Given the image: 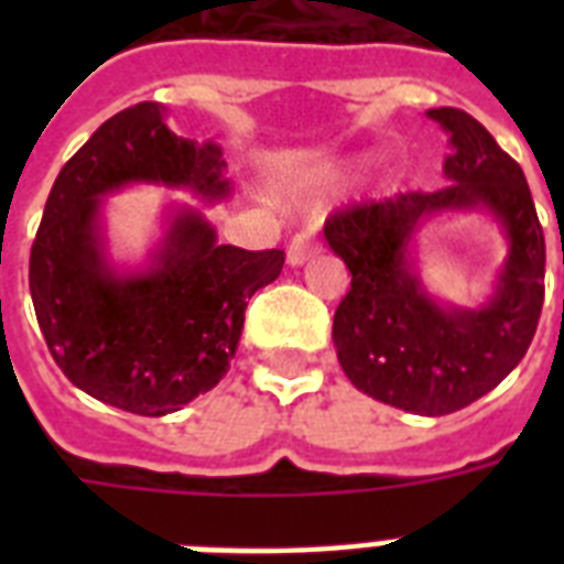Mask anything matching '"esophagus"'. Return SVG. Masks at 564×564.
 Listing matches in <instances>:
<instances>
[{"label":"esophagus","mask_w":564,"mask_h":564,"mask_svg":"<svg viewBox=\"0 0 564 564\" xmlns=\"http://www.w3.org/2000/svg\"><path fill=\"white\" fill-rule=\"evenodd\" d=\"M313 254H316V239H313V234H295V239L286 248L290 265H304Z\"/></svg>","instance_id":"34e87169"}]
</instances>
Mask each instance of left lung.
<instances>
[{
	"instance_id": "obj_1",
	"label": "left lung",
	"mask_w": 564,
	"mask_h": 564,
	"mask_svg": "<svg viewBox=\"0 0 564 564\" xmlns=\"http://www.w3.org/2000/svg\"><path fill=\"white\" fill-rule=\"evenodd\" d=\"M451 143L447 187L354 204L325 221V239L351 272L336 307L339 366L362 394L415 415L474 403L516 369L544 304V234L521 166L459 108H430ZM482 212L508 239L496 286L459 308L420 278L417 234L430 218Z\"/></svg>"
}]
</instances>
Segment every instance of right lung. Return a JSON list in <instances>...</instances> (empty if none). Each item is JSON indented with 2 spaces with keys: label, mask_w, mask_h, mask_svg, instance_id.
Masks as SVG:
<instances>
[{
  "label": "right lung",
  "mask_w": 564,
  "mask_h": 564,
  "mask_svg": "<svg viewBox=\"0 0 564 564\" xmlns=\"http://www.w3.org/2000/svg\"><path fill=\"white\" fill-rule=\"evenodd\" d=\"M221 145L166 126V108L119 110L52 184L29 286L48 351L73 386L134 415H170L210 392L237 354L246 307L281 274L283 251L219 246L193 204L170 202L140 263L110 251L105 198L152 184L204 204L230 198Z\"/></svg>",
  "instance_id": "obj_1"
}]
</instances>
